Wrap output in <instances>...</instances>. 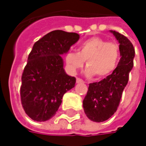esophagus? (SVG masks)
<instances>
[{
    "label": "esophagus",
    "mask_w": 146,
    "mask_h": 146,
    "mask_svg": "<svg viewBox=\"0 0 146 146\" xmlns=\"http://www.w3.org/2000/svg\"><path fill=\"white\" fill-rule=\"evenodd\" d=\"M76 82H77V83H84V81L83 79L79 78H77V79H76Z\"/></svg>",
    "instance_id": "obj_1"
}]
</instances>
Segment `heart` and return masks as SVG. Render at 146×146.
Returning <instances> with one entry per match:
<instances>
[{
	"label": "heart",
	"instance_id": "b5f03b06",
	"mask_svg": "<svg viewBox=\"0 0 146 146\" xmlns=\"http://www.w3.org/2000/svg\"><path fill=\"white\" fill-rule=\"evenodd\" d=\"M120 54V48L117 43L91 37L79 44L78 52L68 51L65 56V62L68 71L74 74L84 67L86 61V74L102 78L117 69Z\"/></svg>",
	"mask_w": 146,
	"mask_h": 146
}]
</instances>
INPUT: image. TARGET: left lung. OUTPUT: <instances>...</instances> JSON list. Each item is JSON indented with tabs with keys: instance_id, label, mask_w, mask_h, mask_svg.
Listing matches in <instances>:
<instances>
[{
	"instance_id": "left-lung-1",
	"label": "left lung",
	"mask_w": 146,
	"mask_h": 146,
	"mask_svg": "<svg viewBox=\"0 0 146 146\" xmlns=\"http://www.w3.org/2000/svg\"><path fill=\"white\" fill-rule=\"evenodd\" d=\"M119 42L120 61L117 69L100 82L89 84L83 101L84 112L93 122H104L117 110L123 91L126 87L133 66L134 48L130 40L116 31H111Z\"/></svg>"
}]
</instances>
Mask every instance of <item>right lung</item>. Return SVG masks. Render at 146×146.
<instances>
[{"label":"right lung","mask_w":146,"mask_h":146,"mask_svg":"<svg viewBox=\"0 0 146 146\" xmlns=\"http://www.w3.org/2000/svg\"><path fill=\"white\" fill-rule=\"evenodd\" d=\"M78 39L76 33L54 30L34 44L20 88L22 106L33 120L44 122L55 116L63 95L75 86L76 78L65 73L61 55Z\"/></svg>","instance_id":"add662e5"}]
</instances>
